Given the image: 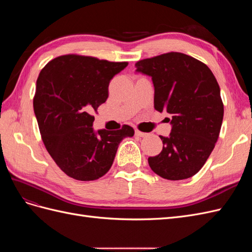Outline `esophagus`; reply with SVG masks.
I'll list each match as a JSON object with an SVG mask.
<instances>
[{"label": "esophagus", "mask_w": 252, "mask_h": 252, "mask_svg": "<svg viewBox=\"0 0 252 252\" xmlns=\"http://www.w3.org/2000/svg\"><path fill=\"white\" fill-rule=\"evenodd\" d=\"M135 135L141 136V138H145V136H147V135H148V133H146V132H143V131H140V130H138V129H136V130H135Z\"/></svg>", "instance_id": "34e87169"}]
</instances>
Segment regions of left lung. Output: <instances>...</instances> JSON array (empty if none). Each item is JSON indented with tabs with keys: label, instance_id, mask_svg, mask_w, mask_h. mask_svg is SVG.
<instances>
[{
	"label": "left lung",
	"instance_id": "8db88e82",
	"mask_svg": "<svg viewBox=\"0 0 252 252\" xmlns=\"http://www.w3.org/2000/svg\"><path fill=\"white\" fill-rule=\"evenodd\" d=\"M150 75L155 108L167 112L172 125L163 149L148 158L155 173L166 180L191 178L201 170L216 146L224 116L220 86L209 67L182 52H167L135 63Z\"/></svg>",
	"mask_w": 252,
	"mask_h": 252
}]
</instances>
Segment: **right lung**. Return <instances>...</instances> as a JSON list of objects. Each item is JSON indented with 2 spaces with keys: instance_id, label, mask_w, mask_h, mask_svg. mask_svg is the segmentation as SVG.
<instances>
[{
  "instance_id": "obj_1",
  "label": "right lung",
  "mask_w": 252,
  "mask_h": 252,
  "mask_svg": "<svg viewBox=\"0 0 252 252\" xmlns=\"http://www.w3.org/2000/svg\"><path fill=\"white\" fill-rule=\"evenodd\" d=\"M128 65L80 55L48 62L36 80L33 110L43 143L68 177L94 181L108 172L120 142L134 134L120 130L94 131V113L108 97L111 79Z\"/></svg>"
}]
</instances>
